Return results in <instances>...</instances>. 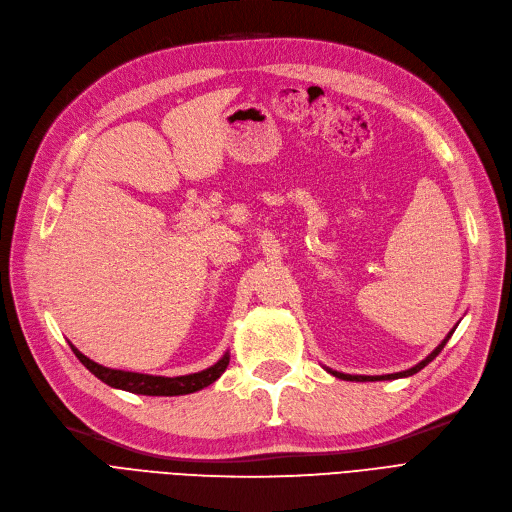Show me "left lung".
I'll return each mask as SVG.
<instances>
[{"label": "left lung", "mask_w": 512, "mask_h": 512, "mask_svg": "<svg viewBox=\"0 0 512 512\" xmlns=\"http://www.w3.org/2000/svg\"><path fill=\"white\" fill-rule=\"evenodd\" d=\"M453 331H456V327H453L449 333H447V337L443 339V342L434 348L422 363H418L415 367H411V369H407V371H401V373H390V375H348V373H339V371H331L329 369V373H333L335 377H339V380H348V382H380V380H399V377H409V375H413V373H418V371H422L430 361H434V358L439 356V352L445 348V344L449 342V337L453 335Z\"/></svg>", "instance_id": "obj_1"}]
</instances>
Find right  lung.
I'll return each instance as SVG.
<instances>
[{
	"mask_svg": "<svg viewBox=\"0 0 512 512\" xmlns=\"http://www.w3.org/2000/svg\"><path fill=\"white\" fill-rule=\"evenodd\" d=\"M71 346V344H69ZM73 354L80 358V363L99 377L101 382H105L111 388H120L126 392H135V394H147V396H179V394H189V392H198L206 386H211L215 380H219L221 373L230 365V354H223L221 361H217L213 367H208L198 373H189V375H179V377H162V375H147V373H132V371H120V369H109L99 363L90 361L88 356H84L78 348L71 346Z\"/></svg>",
	"mask_w": 512,
	"mask_h": 512,
	"instance_id": "add662e5",
	"label": "right lung"
}]
</instances>
